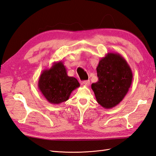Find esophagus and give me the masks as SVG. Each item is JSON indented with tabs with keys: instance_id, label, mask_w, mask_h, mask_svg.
I'll use <instances>...</instances> for the list:
<instances>
[{
	"instance_id": "1",
	"label": "esophagus",
	"mask_w": 156,
	"mask_h": 156,
	"mask_svg": "<svg viewBox=\"0 0 156 156\" xmlns=\"http://www.w3.org/2000/svg\"><path fill=\"white\" fill-rule=\"evenodd\" d=\"M82 83H83V84L88 87V86L90 85V80H84V81L82 82Z\"/></svg>"
}]
</instances>
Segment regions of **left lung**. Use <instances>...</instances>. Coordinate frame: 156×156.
Wrapping results in <instances>:
<instances>
[{
    "instance_id": "8db88e82",
    "label": "left lung",
    "mask_w": 156,
    "mask_h": 156,
    "mask_svg": "<svg viewBox=\"0 0 156 156\" xmlns=\"http://www.w3.org/2000/svg\"><path fill=\"white\" fill-rule=\"evenodd\" d=\"M98 80L92 84L98 103L105 108L119 105L130 88L133 74L125 58L117 53H108L97 68Z\"/></svg>"
}]
</instances>
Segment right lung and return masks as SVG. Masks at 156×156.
I'll return each instance as SVG.
<instances>
[{"instance_id": "right-lung-1", "label": "right lung", "mask_w": 156, "mask_h": 156, "mask_svg": "<svg viewBox=\"0 0 156 156\" xmlns=\"http://www.w3.org/2000/svg\"><path fill=\"white\" fill-rule=\"evenodd\" d=\"M77 79L68 76L62 61L53 63L49 69L42 72L38 88L49 103L59 105L68 101L72 92L80 87Z\"/></svg>"}]
</instances>
